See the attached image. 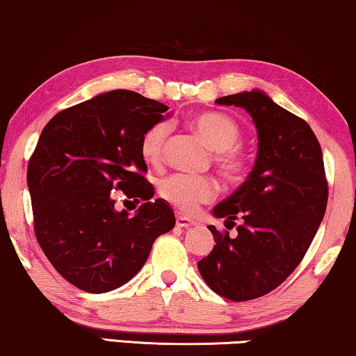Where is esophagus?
Masks as SVG:
<instances>
[{
    "mask_svg": "<svg viewBox=\"0 0 356 356\" xmlns=\"http://www.w3.org/2000/svg\"><path fill=\"white\" fill-rule=\"evenodd\" d=\"M194 225H196V222H194L193 218L183 217V216L177 217V227H179V228H189V227H194Z\"/></svg>",
    "mask_w": 356,
    "mask_h": 356,
    "instance_id": "34e87169",
    "label": "esophagus"
}]
</instances>
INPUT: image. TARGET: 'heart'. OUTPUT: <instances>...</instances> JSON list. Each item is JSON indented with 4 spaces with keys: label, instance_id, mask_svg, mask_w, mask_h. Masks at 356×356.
I'll list each match as a JSON object with an SVG mask.
<instances>
[{
    "label": "heart",
    "instance_id": "heart-1",
    "mask_svg": "<svg viewBox=\"0 0 356 356\" xmlns=\"http://www.w3.org/2000/svg\"><path fill=\"white\" fill-rule=\"evenodd\" d=\"M186 126L209 147L216 150L213 162L227 181H243L250 170V159L236 147L241 139V128L235 120L223 113L207 111L188 118ZM170 133L172 124L168 121H159L145 131L140 140V154L145 162L155 165L162 160ZM159 193L165 201L179 211L191 212L199 204L209 202L216 197L217 183L207 177L172 175L160 183Z\"/></svg>",
    "mask_w": 356,
    "mask_h": 356
}]
</instances>
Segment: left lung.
I'll list each match as a JSON object with an SVG mask.
<instances>
[{"label": "left lung", "mask_w": 356, "mask_h": 356, "mask_svg": "<svg viewBox=\"0 0 356 356\" xmlns=\"http://www.w3.org/2000/svg\"><path fill=\"white\" fill-rule=\"evenodd\" d=\"M216 104L245 108L259 143L250 177L212 211L227 228L238 218V233L209 225L216 246L197 269L216 293L248 301L277 289L305 257L327 207V179L309 124L264 92H240Z\"/></svg>", "instance_id": "8db88e82"}]
</instances>
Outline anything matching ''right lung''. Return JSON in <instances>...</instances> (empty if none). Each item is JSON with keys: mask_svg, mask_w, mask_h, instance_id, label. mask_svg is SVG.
I'll use <instances>...</instances> for the list:
<instances>
[{"mask_svg": "<svg viewBox=\"0 0 356 356\" xmlns=\"http://www.w3.org/2000/svg\"><path fill=\"white\" fill-rule=\"evenodd\" d=\"M167 105L110 90L56 113L27 167L33 228L48 261L77 289L105 293L129 282L175 213L144 178L140 140ZM170 116V113L167 115ZM144 200L134 218L116 211L111 191Z\"/></svg>", "mask_w": 356, "mask_h": 356, "instance_id": "1", "label": "right lung"}]
</instances>
